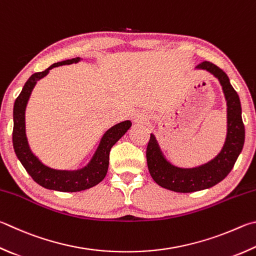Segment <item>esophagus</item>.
<instances>
[{"label": "esophagus", "mask_w": 256, "mask_h": 256, "mask_svg": "<svg viewBox=\"0 0 256 256\" xmlns=\"http://www.w3.org/2000/svg\"><path fill=\"white\" fill-rule=\"evenodd\" d=\"M136 120H138V122H146V116L138 115V118H136Z\"/></svg>", "instance_id": "obj_1"}]
</instances>
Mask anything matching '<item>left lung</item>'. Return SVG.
<instances>
[{"label":"left lung","mask_w":256,"mask_h":256,"mask_svg":"<svg viewBox=\"0 0 256 256\" xmlns=\"http://www.w3.org/2000/svg\"><path fill=\"white\" fill-rule=\"evenodd\" d=\"M196 68L205 69L220 82L227 100V136L222 150L215 159L197 168L182 169L164 159L154 136L151 134L146 146L148 171L158 184L176 192H198L220 182L233 169L245 140L240 97L228 77L220 67L209 62H202Z\"/></svg>","instance_id":"left-lung-1"}]
</instances>
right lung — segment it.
<instances>
[{
  "instance_id": "add662e5",
  "label": "right lung",
  "mask_w": 256,
  "mask_h": 256,
  "mask_svg": "<svg viewBox=\"0 0 256 256\" xmlns=\"http://www.w3.org/2000/svg\"><path fill=\"white\" fill-rule=\"evenodd\" d=\"M80 58L78 57L64 60V62L51 64L49 68L44 72L34 74L26 80V85L23 86L20 95L16 97L14 108H13L12 141L18 159L20 160L22 166L26 170V172L31 176V178L36 184H39L47 189L64 192H82V190L90 189L97 184H100L105 178L106 174H108L110 148L128 132V130L132 125L131 120H124V122L116 124L113 128H110L104 134L100 143V146L97 148L94 156H92L90 164L82 170H54L44 166L36 159V156L30 150L26 136L24 113L28 100H29L36 80H41V78L47 75L50 69H52L54 67L62 66V64H70L80 62Z\"/></svg>"
}]
</instances>
